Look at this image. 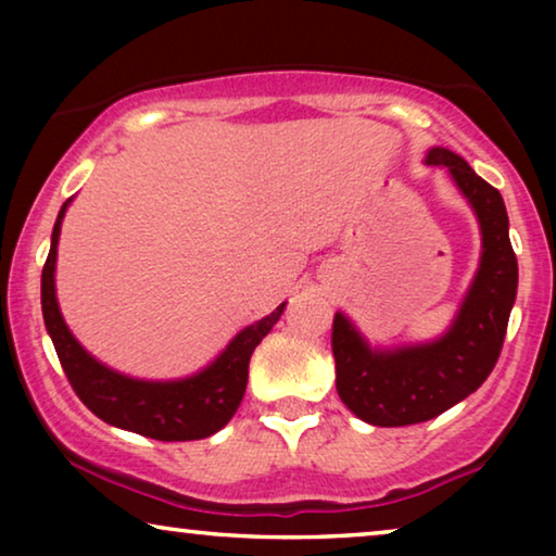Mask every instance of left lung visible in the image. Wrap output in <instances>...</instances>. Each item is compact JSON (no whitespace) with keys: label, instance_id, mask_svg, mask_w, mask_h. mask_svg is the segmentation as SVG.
<instances>
[{"label":"left lung","instance_id":"left-lung-1","mask_svg":"<svg viewBox=\"0 0 556 556\" xmlns=\"http://www.w3.org/2000/svg\"><path fill=\"white\" fill-rule=\"evenodd\" d=\"M425 164L443 166L481 227V261L445 333L422 344L371 346L337 311L331 349L337 392L359 420L402 428L438 417L485 382L504 346L519 265L508 240L504 197L451 149L432 147Z\"/></svg>","mask_w":556,"mask_h":556}]
</instances>
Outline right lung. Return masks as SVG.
Wrapping results in <instances>:
<instances>
[{"instance_id": "1", "label": "right lung", "mask_w": 556, "mask_h": 556, "mask_svg": "<svg viewBox=\"0 0 556 556\" xmlns=\"http://www.w3.org/2000/svg\"><path fill=\"white\" fill-rule=\"evenodd\" d=\"M71 202L73 197L60 207L55 227H52L50 255L42 268V318L75 394L90 413L113 428L166 440V443L215 435L238 413L248 387L250 356L278 324L286 303H280L261 321L245 326L207 367L189 377L139 379L105 367L73 337L60 314L55 293L58 242Z\"/></svg>"}]
</instances>
